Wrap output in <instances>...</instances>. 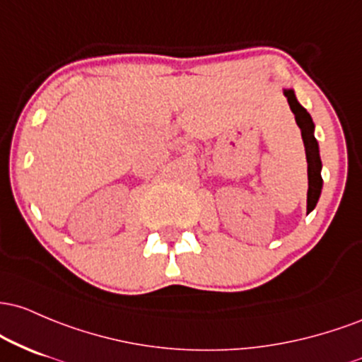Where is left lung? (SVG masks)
Here are the masks:
<instances>
[{"instance_id":"obj_1","label":"left lung","mask_w":362,"mask_h":362,"mask_svg":"<svg viewBox=\"0 0 362 362\" xmlns=\"http://www.w3.org/2000/svg\"><path fill=\"white\" fill-rule=\"evenodd\" d=\"M284 95L287 97V103L291 105V111L294 112L296 123L301 128V136L304 141L308 160V214L313 212L316 203L320 200L323 188L322 180V159H320V147L315 138V123H313L310 112L303 107L296 99V93L292 88H284Z\"/></svg>"}]
</instances>
